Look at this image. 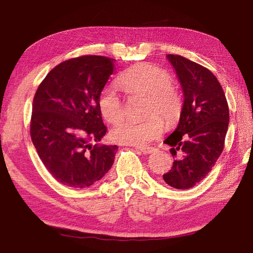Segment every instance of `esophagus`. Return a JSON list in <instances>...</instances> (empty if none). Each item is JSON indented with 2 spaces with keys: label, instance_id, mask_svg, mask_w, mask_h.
<instances>
[{
  "label": "esophagus",
  "instance_id": "obj_1",
  "mask_svg": "<svg viewBox=\"0 0 253 253\" xmlns=\"http://www.w3.org/2000/svg\"><path fill=\"white\" fill-rule=\"evenodd\" d=\"M135 149L140 150L142 153H147V155L155 151V148L153 147H135Z\"/></svg>",
  "mask_w": 253,
  "mask_h": 253
}]
</instances>
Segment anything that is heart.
I'll list each match as a JSON object with an SVG mask.
<instances>
[{
	"mask_svg": "<svg viewBox=\"0 0 253 253\" xmlns=\"http://www.w3.org/2000/svg\"><path fill=\"white\" fill-rule=\"evenodd\" d=\"M125 90L135 95L147 96L145 121H126L111 131L113 141L123 145L142 147L155 140L163 130V121L175 123L183 110V96L177 87L172 85V77L166 69L151 63H138L124 72L118 79ZM98 110L107 123L118 124L125 112L122 98L112 86H105L98 95Z\"/></svg>",
	"mask_w": 253,
	"mask_h": 253,
	"instance_id": "b5f03b06",
	"label": "heart"
}]
</instances>
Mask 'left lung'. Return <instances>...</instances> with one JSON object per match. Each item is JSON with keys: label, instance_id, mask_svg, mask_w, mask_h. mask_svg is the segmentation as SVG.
Here are the masks:
<instances>
[{"label": "left lung", "instance_id": "left-lung-1", "mask_svg": "<svg viewBox=\"0 0 253 253\" xmlns=\"http://www.w3.org/2000/svg\"><path fill=\"white\" fill-rule=\"evenodd\" d=\"M167 58L176 71L184 103L176 129L165 140L173 161L163 180L179 190L191 189L211 172L224 150L229 124V108L224 90L209 69L179 54Z\"/></svg>", "mask_w": 253, "mask_h": 253}]
</instances>
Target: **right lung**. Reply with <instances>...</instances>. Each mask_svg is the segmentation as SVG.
<instances>
[{"label":"right lung","instance_id":"right-lung-1","mask_svg":"<svg viewBox=\"0 0 253 253\" xmlns=\"http://www.w3.org/2000/svg\"><path fill=\"white\" fill-rule=\"evenodd\" d=\"M115 60L82 56L59 63L39 84L33 102L31 137L41 160L61 184L91 186L111 169L118 147L92 146L107 131L98 95Z\"/></svg>","mask_w":253,"mask_h":253}]
</instances>
